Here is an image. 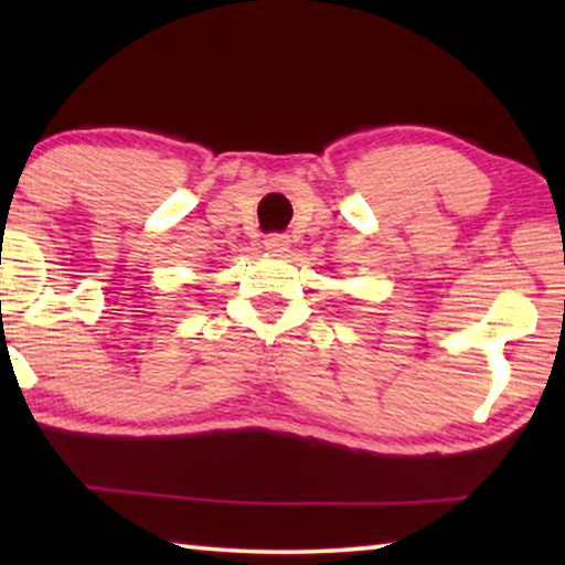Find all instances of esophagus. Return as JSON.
<instances>
[{"label": "esophagus", "mask_w": 565, "mask_h": 565, "mask_svg": "<svg viewBox=\"0 0 565 565\" xmlns=\"http://www.w3.org/2000/svg\"><path fill=\"white\" fill-rule=\"evenodd\" d=\"M265 246L269 252H275V254H282V252H288V246H290V238L285 236V234H269L267 238H265Z\"/></svg>", "instance_id": "esophagus-1"}]
</instances>
